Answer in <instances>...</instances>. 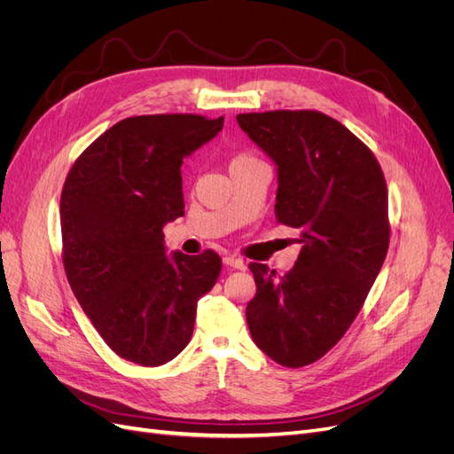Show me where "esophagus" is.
<instances>
[{
    "label": "esophagus",
    "mask_w": 454,
    "mask_h": 454,
    "mask_svg": "<svg viewBox=\"0 0 454 454\" xmlns=\"http://www.w3.org/2000/svg\"><path fill=\"white\" fill-rule=\"evenodd\" d=\"M224 263L226 265H230V267H233V270H245V267H247V263L239 258V256H226L224 258Z\"/></svg>",
    "instance_id": "esophagus-1"
}]
</instances>
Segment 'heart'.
I'll use <instances>...</instances> for the list:
<instances>
[{"mask_svg":"<svg viewBox=\"0 0 454 454\" xmlns=\"http://www.w3.org/2000/svg\"><path fill=\"white\" fill-rule=\"evenodd\" d=\"M247 162H256V159L250 157V155H238V157L231 159L230 168H236V166H241V164H247Z\"/></svg>","mask_w":454,"mask_h":454,"instance_id":"heart-1","label":"heart"}]
</instances>
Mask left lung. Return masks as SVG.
I'll use <instances>...</instances> for the list:
<instances>
[{
    "label": "left lung",
    "instance_id": "1",
    "mask_svg": "<svg viewBox=\"0 0 454 454\" xmlns=\"http://www.w3.org/2000/svg\"><path fill=\"white\" fill-rule=\"evenodd\" d=\"M238 123L277 166V223L301 245L280 278L248 265L247 324L267 357L299 368L344 337L372 288L389 247L387 184L372 151L325 114H239Z\"/></svg>",
    "mask_w": 454,
    "mask_h": 454
}]
</instances>
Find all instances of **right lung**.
Here are the masks:
<instances>
[{
  "label": "right lung",
  "mask_w": 454,
  "mask_h": 454,
  "mask_svg": "<svg viewBox=\"0 0 454 454\" xmlns=\"http://www.w3.org/2000/svg\"><path fill=\"white\" fill-rule=\"evenodd\" d=\"M224 117L137 115L78 157L61 192L67 280L117 356L142 366L189 344L198 299L221 275L213 250L168 254L162 228L184 215L181 164L223 130Z\"/></svg>",
  "instance_id": "obj_1"
}]
</instances>
